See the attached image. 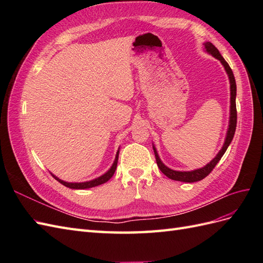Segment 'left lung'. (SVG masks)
<instances>
[{"instance_id": "obj_1", "label": "left lung", "mask_w": 263, "mask_h": 263, "mask_svg": "<svg viewBox=\"0 0 263 263\" xmlns=\"http://www.w3.org/2000/svg\"><path fill=\"white\" fill-rule=\"evenodd\" d=\"M204 48L205 51L212 54L213 57H215L216 59H218L221 65L224 66L226 72L228 74L229 78V83H230V116H229V125H228V130L226 134V138H225V142L224 145H222L221 149L219 150V153L216 155L213 160L206 164L205 166L201 169H196V170H192V171H176V170H172L168 166L164 165L163 162L160 160V158H159V155L157 153V150L154 148L155 151V156H156V161L157 164L159 166V169L160 171L164 174V176L168 177L171 180L174 181H181V182H189V183H192V182H197V181H201L204 178H206L209 176V174L213 171V169L215 168V165L218 163V161L221 159V157L224 156V154L226 153V150L228 148V146L230 145V142H232L233 138H234V135L236 132V126H237V109H236V91H237V87H236V81H235V77L232 69H230L229 65L226 62V60L222 58V55L219 53L218 49L215 47L212 43L208 42V43H204Z\"/></svg>"}]
</instances>
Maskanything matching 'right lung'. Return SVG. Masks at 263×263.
I'll use <instances>...</instances> for the list:
<instances>
[{"mask_svg":"<svg viewBox=\"0 0 263 263\" xmlns=\"http://www.w3.org/2000/svg\"><path fill=\"white\" fill-rule=\"evenodd\" d=\"M118 154H119V150L116 153V156H115V160L112 164V166H110V169L105 172L103 176L94 179V180H91V181H86V182H79V183H73V182H66V181H62L60 180L59 178H57L55 176H53V174L51 173V176L57 180L58 182H60L62 185H65L67 187H70V189H74V190H83V189H90V187H94V186H98V185H101L103 184V183L107 182L110 178L113 177V174L115 173V170H116V166H117V161H118Z\"/></svg>","mask_w":263,"mask_h":263,"instance_id":"obj_1","label":"right lung"}]
</instances>
